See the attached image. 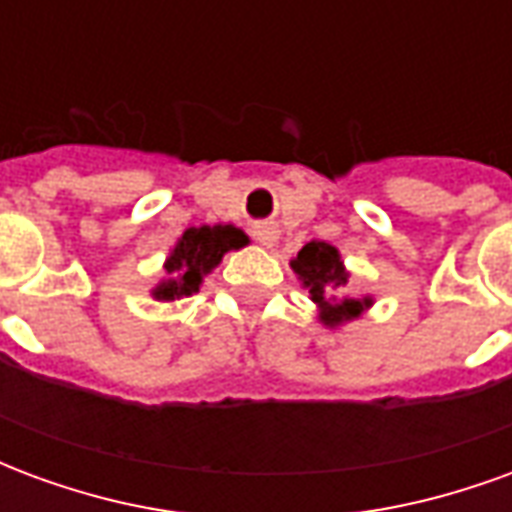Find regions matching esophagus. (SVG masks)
<instances>
[{
  "mask_svg": "<svg viewBox=\"0 0 512 512\" xmlns=\"http://www.w3.org/2000/svg\"><path fill=\"white\" fill-rule=\"evenodd\" d=\"M255 235H257V241H260V244L271 246L279 238V230L274 227V224H257Z\"/></svg>",
  "mask_w": 512,
  "mask_h": 512,
  "instance_id": "esophagus-1",
  "label": "esophagus"
}]
</instances>
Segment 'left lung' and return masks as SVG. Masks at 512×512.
<instances>
[{"instance_id": "left-lung-1", "label": "left lung", "mask_w": 512, "mask_h": 512, "mask_svg": "<svg viewBox=\"0 0 512 512\" xmlns=\"http://www.w3.org/2000/svg\"><path fill=\"white\" fill-rule=\"evenodd\" d=\"M293 271L299 274L304 288L310 290L312 301L321 307V321L326 326H340L343 321H354L367 310L370 299H337L340 290L348 288V271H345L340 252L326 241H310L301 246L296 260H290Z\"/></svg>"}]
</instances>
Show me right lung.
<instances>
[{
	"instance_id": "right-lung-1",
	"label": "right lung",
	"mask_w": 512,
	"mask_h": 512,
	"mask_svg": "<svg viewBox=\"0 0 512 512\" xmlns=\"http://www.w3.org/2000/svg\"><path fill=\"white\" fill-rule=\"evenodd\" d=\"M249 244L238 227L233 224H202V227H189L186 233L180 235L178 246L172 249V255L167 257V274L153 296L161 301H175L180 296H191L200 290V282L205 274H211L213 268L219 266V260L224 252L230 249H241Z\"/></svg>"
}]
</instances>
